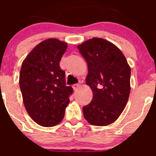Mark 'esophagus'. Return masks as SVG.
<instances>
[{
    "mask_svg": "<svg viewBox=\"0 0 156 156\" xmlns=\"http://www.w3.org/2000/svg\"><path fill=\"white\" fill-rule=\"evenodd\" d=\"M80 84H81V83H80V82H79V83H75V84H73V89H74L75 91L77 90V89H78L79 88V87H80Z\"/></svg>",
    "mask_w": 156,
    "mask_h": 156,
    "instance_id": "esophagus-1",
    "label": "esophagus"
}]
</instances>
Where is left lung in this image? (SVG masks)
<instances>
[{"instance_id":"1","label":"left lung","mask_w":156,"mask_h":156,"mask_svg":"<svg viewBox=\"0 0 156 156\" xmlns=\"http://www.w3.org/2000/svg\"><path fill=\"white\" fill-rule=\"evenodd\" d=\"M88 66L86 83L92 90L90 103L83 107L89 124L105 126L117 120L129 98L130 67L115 44L101 38L78 45Z\"/></svg>"}]
</instances>
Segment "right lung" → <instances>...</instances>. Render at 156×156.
Returning <instances> with one entry per match:
<instances>
[{
    "mask_svg": "<svg viewBox=\"0 0 156 156\" xmlns=\"http://www.w3.org/2000/svg\"><path fill=\"white\" fill-rule=\"evenodd\" d=\"M67 48L66 42L57 39H45L22 64L19 83L25 108L42 126H54L62 120L73 92L66 85L65 72L59 66Z\"/></svg>",
    "mask_w": 156,
    "mask_h": 156,
    "instance_id": "obj_1",
    "label": "right lung"
}]
</instances>
